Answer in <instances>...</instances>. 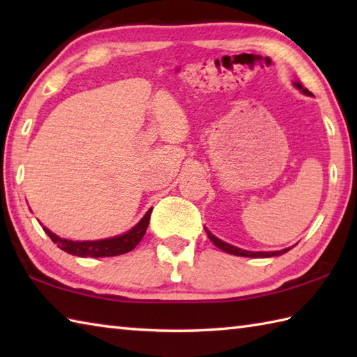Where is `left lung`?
Listing matches in <instances>:
<instances>
[{
  "instance_id": "8db88e82",
  "label": "left lung",
  "mask_w": 357,
  "mask_h": 357,
  "mask_svg": "<svg viewBox=\"0 0 357 357\" xmlns=\"http://www.w3.org/2000/svg\"><path fill=\"white\" fill-rule=\"evenodd\" d=\"M293 86H294L296 89H298V90H301V92L304 93V95H307V96H312V95H313L312 92H310L308 89H305L304 86H302L298 79L293 81ZM206 233H207V236L210 238V241L213 242V244H215L219 250H222V252L234 255V256H244V257H273V256L284 255V253L288 252V250H290V248H284V250H278V252H248V250H242V248H239V247H234V245H231V244H227V242H224V241H221L219 238H216L215 234L211 233L208 229H206Z\"/></svg>"
}]
</instances>
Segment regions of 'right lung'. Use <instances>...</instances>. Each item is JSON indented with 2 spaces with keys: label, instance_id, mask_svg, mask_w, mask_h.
Listing matches in <instances>:
<instances>
[{
  "label": "right lung",
  "instance_id": "add662e5",
  "mask_svg": "<svg viewBox=\"0 0 357 357\" xmlns=\"http://www.w3.org/2000/svg\"><path fill=\"white\" fill-rule=\"evenodd\" d=\"M151 210L153 208H149L147 213L141 218V221L136 225H133L128 231L118 234V236L98 239V241H72V239L59 238L58 234L52 233L47 227H43V229L59 248L64 250V252L69 255H75L79 257L119 256V255L132 252V250L139 244L149 227Z\"/></svg>",
  "mask_w": 357,
  "mask_h": 357
}]
</instances>
